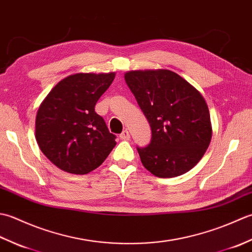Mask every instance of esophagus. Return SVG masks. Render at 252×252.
<instances>
[{
    "label": "esophagus",
    "mask_w": 252,
    "mask_h": 252,
    "mask_svg": "<svg viewBox=\"0 0 252 252\" xmlns=\"http://www.w3.org/2000/svg\"><path fill=\"white\" fill-rule=\"evenodd\" d=\"M120 138H121V140H123V141L130 140V133H129V131H127V130L123 131L121 134H120Z\"/></svg>",
    "instance_id": "34e87169"
}]
</instances>
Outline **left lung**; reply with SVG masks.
Here are the masks:
<instances>
[{"instance_id": "obj_1", "label": "left lung", "mask_w": 252, "mask_h": 252, "mask_svg": "<svg viewBox=\"0 0 252 252\" xmlns=\"http://www.w3.org/2000/svg\"><path fill=\"white\" fill-rule=\"evenodd\" d=\"M125 80L152 129L149 145L137 147L144 167L158 178L189 172L212 137L210 112L201 93L168 69L127 71Z\"/></svg>"}]
</instances>
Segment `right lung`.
Here are the masks:
<instances>
[{
	"instance_id": "obj_1",
	"label": "right lung",
	"mask_w": 252,
	"mask_h": 252,
	"mask_svg": "<svg viewBox=\"0 0 252 252\" xmlns=\"http://www.w3.org/2000/svg\"><path fill=\"white\" fill-rule=\"evenodd\" d=\"M116 77L109 73H76L58 82L42 101L35 117V140L57 168L87 174L105 161L116 146L95 105Z\"/></svg>"
}]
</instances>
